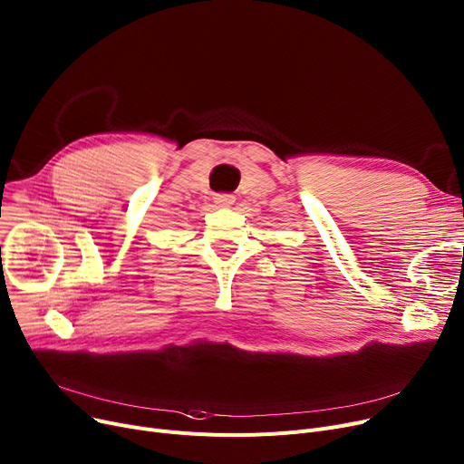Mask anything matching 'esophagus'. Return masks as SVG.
<instances>
[{
	"mask_svg": "<svg viewBox=\"0 0 464 464\" xmlns=\"http://www.w3.org/2000/svg\"><path fill=\"white\" fill-rule=\"evenodd\" d=\"M214 203H216L218 207H229V205L235 203V198H233L231 193H216Z\"/></svg>",
	"mask_w": 464,
	"mask_h": 464,
	"instance_id": "obj_1",
	"label": "esophagus"
}]
</instances>
